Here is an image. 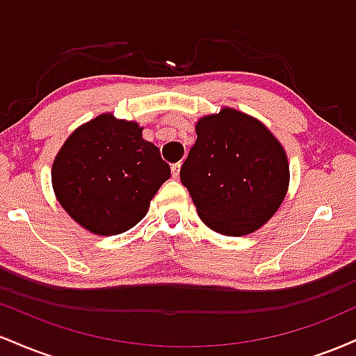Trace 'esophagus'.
Listing matches in <instances>:
<instances>
[{"instance_id": "obj_1", "label": "esophagus", "mask_w": 356, "mask_h": 356, "mask_svg": "<svg viewBox=\"0 0 356 356\" xmlns=\"http://www.w3.org/2000/svg\"><path fill=\"white\" fill-rule=\"evenodd\" d=\"M181 167H182L181 162H179V164H174L172 165V177L174 179H179V175H181Z\"/></svg>"}]
</instances>
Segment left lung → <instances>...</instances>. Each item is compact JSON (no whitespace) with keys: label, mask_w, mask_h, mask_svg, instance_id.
<instances>
[{"label":"left lung","mask_w":356,"mask_h":356,"mask_svg":"<svg viewBox=\"0 0 356 356\" xmlns=\"http://www.w3.org/2000/svg\"><path fill=\"white\" fill-rule=\"evenodd\" d=\"M195 134L181 181L199 218L222 236L257 231L288 192L284 147L263 122L231 107L199 118Z\"/></svg>","instance_id":"obj_1"}]
</instances>
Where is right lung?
Masks as SVG:
<instances>
[{"mask_svg": "<svg viewBox=\"0 0 356 356\" xmlns=\"http://www.w3.org/2000/svg\"><path fill=\"white\" fill-rule=\"evenodd\" d=\"M137 122L100 113L68 136L51 167L56 201L83 229L129 231L145 218L170 167Z\"/></svg>", "mask_w": 356, "mask_h": 356, "instance_id": "right-lung-1", "label": "right lung"}]
</instances>
